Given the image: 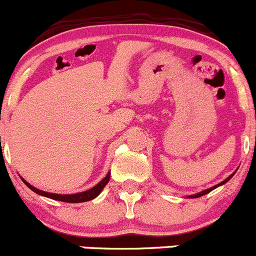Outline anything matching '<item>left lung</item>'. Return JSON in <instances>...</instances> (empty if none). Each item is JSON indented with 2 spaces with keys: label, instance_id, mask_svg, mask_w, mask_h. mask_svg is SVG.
I'll return each instance as SVG.
<instances>
[{
  "label": "left lung",
  "instance_id": "1",
  "mask_svg": "<svg viewBox=\"0 0 256 256\" xmlns=\"http://www.w3.org/2000/svg\"><path fill=\"white\" fill-rule=\"evenodd\" d=\"M234 174H236V171H234V172L230 176H228V178H226L224 181H222V182H220V184H218V185H216V186H213V187H210V188H207V190H204V191L198 192V194H191V196H187V197H188V198H197V197H201V196H204V194H208V192H210V191H212V190L217 188L218 186H222V185H224L226 182H228V181L230 180L232 178H233V175H234Z\"/></svg>",
  "mask_w": 256,
  "mask_h": 256
}]
</instances>
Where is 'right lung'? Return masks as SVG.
Wrapping results in <instances>:
<instances>
[{"mask_svg": "<svg viewBox=\"0 0 256 256\" xmlns=\"http://www.w3.org/2000/svg\"><path fill=\"white\" fill-rule=\"evenodd\" d=\"M110 172H108L106 175V178H102L101 181H100L98 184H97L96 186H94L92 188L88 190V191H84V192H78V194H52V192H46V191H42V190L36 188V187L32 186L30 184H28L27 181L23 180L22 178V181L26 184L32 191H34L36 194H40V196H44V197H48V198H52V200H55V201H62V202H69V204H80V202H86V201H91V200L96 198L97 196H98L100 194H101V191L104 190V187L108 184L110 181Z\"/></svg>", "mask_w": 256, "mask_h": 256, "instance_id": "right-lung-1", "label": "right lung"}]
</instances>
